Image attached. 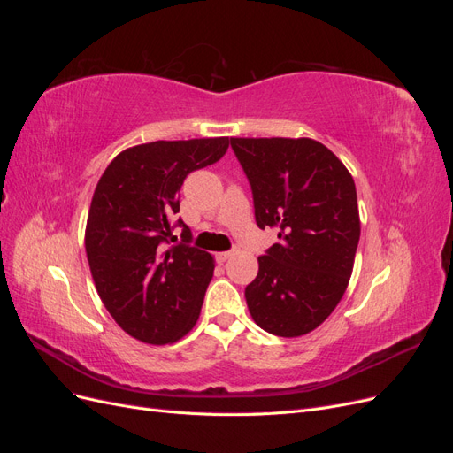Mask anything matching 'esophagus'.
I'll return each instance as SVG.
<instances>
[{
	"mask_svg": "<svg viewBox=\"0 0 453 453\" xmlns=\"http://www.w3.org/2000/svg\"><path fill=\"white\" fill-rule=\"evenodd\" d=\"M234 255V250H230V251H221V253H217L215 255V258H217V263H226V260Z\"/></svg>",
	"mask_w": 453,
	"mask_h": 453,
	"instance_id": "34e87169",
	"label": "esophagus"
}]
</instances>
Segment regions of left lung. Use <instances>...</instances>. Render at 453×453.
Returning <instances> with one entry per match:
<instances>
[{
    "label": "left lung",
    "instance_id": "8db88e82",
    "mask_svg": "<svg viewBox=\"0 0 453 453\" xmlns=\"http://www.w3.org/2000/svg\"><path fill=\"white\" fill-rule=\"evenodd\" d=\"M230 147L251 185L258 228L280 230L245 287L250 313L270 334L303 336L346 293L361 236L353 177L308 138H230Z\"/></svg>",
    "mask_w": 453,
    "mask_h": 453
}]
</instances>
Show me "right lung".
I'll return each mask as SVG.
<instances>
[{
    "label": "right lung",
    "mask_w": 453,
    "mask_h": 453,
    "mask_svg": "<svg viewBox=\"0 0 453 453\" xmlns=\"http://www.w3.org/2000/svg\"><path fill=\"white\" fill-rule=\"evenodd\" d=\"M228 138L153 142L117 155L96 185L85 248L96 289L122 331L170 344L198 321L213 257L180 219L185 177L221 160ZM182 228L177 242L173 228Z\"/></svg>",
    "instance_id": "add662e5"
}]
</instances>
